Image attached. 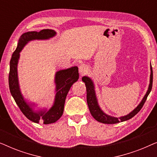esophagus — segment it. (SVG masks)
<instances>
[{
  "label": "esophagus",
  "instance_id": "esophagus-1",
  "mask_svg": "<svg viewBox=\"0 0 157 157\" xmlns=\"http://www.w3.org/2000/svg\"><path fill=\"white\" fill-rule=\"evenodd\" d=\"M88 72V67L86 65H84V64H82L79 66V73H80L81 75H84Z\"/></svg>",
  "mask_w": 157,
  "mask_h": 157
}]
</instances>
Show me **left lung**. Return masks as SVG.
<instances>
[{"instance_id": "left-lung-1", "label": "left lung", "mask_w": 157, "mask_h": 157, "mask_svg": "<svg viewBox=\"0 0 157 157\" xmlns=\"http://www.w3.org/2000/svg\"><path fill=\"white\" fill-rule=\"evenodd\" d=\"M82 81L85 83L86 88V99H87V104L88 106H89V111L91 112L92 117L95 119L96 121L101 122L103 124H117L120 121H124L126 120H128L134 117L139 111L142 108L144 104L147 100V98L149 96V94L151 91L152 89V83H153V71H152V67L151 66V75H150V83L149 86V89L148 91L143 98L142 101H141L140 104L138 105V106L136 109H134L132 112L128 113V115L124 116V117H121L119 118H116L111 117L105 113L101 109H100L99 106H98L97 102V98L96 96L95 90H94V86L93 81L91 79L87 76H83L82 78Z\"/></svg>"}]
</instances>
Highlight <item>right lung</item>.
I'll return each instance as SVG.
<instances>
[{
  "label": "right lung",
  "mask_w": 157,
  "mask_h": 157,
  "mask_svg": "<svg viewBox=\"0 0 157 157\" xmlns=\"http://www.w3.org/2000/svg\"><path fill=\"white\" fill-rule=\"evenodd\" d=\"M56 33L51 29H44L39 32H26L21 36L18 40V46L13 53L10 61V71L8 76V83L10 94L13 97L16 104L22 113L30 121L35 123H43L48 124L54 123L61 117L63 112L64 104L66 96L73 83L78 81V69L77 66L71 67L67 69L60 70L56 72L55 76L56 96L54 104L49 109H40L34 111L32 106L34 104H29L23 98L19 89L17 65L20 52L25 45L32 40L49 39L54 36Z\"/></svg>",
  "instance_id": "1"
}]
</instances>
